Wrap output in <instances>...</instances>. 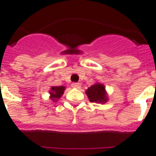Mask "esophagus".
Segmentation results:
<instances>
[{"instance_id": "obj_1", "label": "esophagus", "mask_w": 156, "mask_h": 156, "mask_svg": "<svg viewBox=\"0 0 156 156\" xmlns=\"http://www.w3.org/2000/svg\"><path fill=\"white\" fill-rule=\"evenodd\" d=\"M72 86L75 88H80V83H72Z\"/></svg>"}]
</instances>
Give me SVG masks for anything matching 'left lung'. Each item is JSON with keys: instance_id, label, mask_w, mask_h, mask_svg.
Listing matches in <instances>:
<instances>
[{"instance_id": "8db88e82", "label": "left lung", "mask_w": 156, "mask_h": 156, "mask_svg": "<svg viewBox=\"0 0 156 156\" xmlns=\"http://www.w3.org/2000/svg\"><path fill=\"white\" fill-rule=\"evenodd\" d=\"M90 102L105 104L108 100V96L105 86L100 83H96L85 91Z\"/></svg>"}]
</instances>
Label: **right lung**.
<instances>
[{"mask_svg": "<svg viewBox=\"0 0 156 156\" xmlns=\"http://www.w3.org/2000/svg\"><path fill=\"white\" fill-rule=\"evenodd\" d=\"M65 88L66 87L62 85L59 86V87H57V86H52V87H51L49 90V98L52 100H53L54 102H57L58 100L63 96Z\"/></svg>", "mask_w": 156, "mask_h": 156, "instance_id": "right-lung-1", "label": "right lung"}]
</instances>
